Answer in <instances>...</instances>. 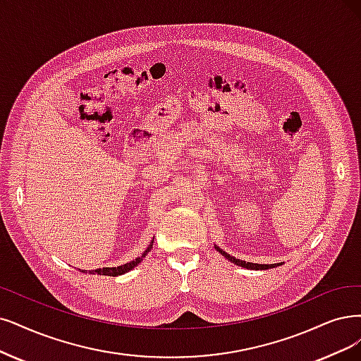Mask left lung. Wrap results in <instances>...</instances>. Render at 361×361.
Returning <instances> with one entry per match:
<instances>
[{"instance_id": "8db88e82", "label": "left lung", "mask_w": 361, "mask_h": 361, "mask_svg": "<svg viewBox=\"0 0 361 361\" xmlns=\"http://www.w3.org/2000/svg\"><path fill=\"white\" fill-rule=\"evenodd\" d=\"M214 248L220 252L221 256H224V259H228L231 263H235L236 266H241V268H247V269H252V271H263V269H271V268H276V266H281L283 263H274V264H259V263H250V262H245V260H239L231 255H228V252L223 251L220 247L214 245Z\"/></svg>"}]
</instances>
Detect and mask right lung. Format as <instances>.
Segmentation results:
<instances>
[{
    "label": "right lung",
    "instance_id": "add662e5",
    "mask_svg": "<svg viewBox=\"0 0 361 361\" xmlns=\"http://www.w3.org/2000/svg\"><path fill=\"white\" fill-rule=\"evenodd\" d=\"M153 243H154V238L152 239V243L149 244V247L145 248V251L142 252V255L140 256V257H137V259H133L132 262H129V263H125V264H120V266H117V268H99V269H93V271H89V274H98V275H109V276H117V275H123V274H126V272H129V271H132L133 268H135V266H138L141 262H142V259L147 256V252H149L152 248H153ZM80 272H83V274H87V271H82V269H78Z\"/></svg>",
    "mask_w": 361,
    "mask_h": 361
}]
</instances>
